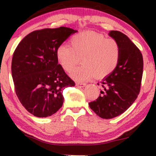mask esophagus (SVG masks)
Here are the masks:
<instances>
[{
	"label": "esophagus",
	"instance_id": "1",
	"mask_svg": "<svg viewBox=\"0 0 156 156\" xmlns=\"http://www.w3.org/2000/svg\"><path fill=\"white\" fill-rule=\"evenodd\" d=\"M76 86L77 87H84L86 86V84H84V83H76Z\"/></svg>",
	"mask_w": 156,
	"mask_h": 156
}]
</instances>
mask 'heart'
I'll return each instance as SVG.
<instances>
[{
    "label": "heart",
    "mask_w": 156,
    "mask_h": 156,
    "mask_svg": "<svg viewBox=\"0 0 156 156\" xmlns=\"http://www.w3.org/2000/svg\"><path fill=\"white\" fill-rule=\"evenodd\" d=\"M70 44H63L56 49L59 65L67 72L82 61L70 76L78 82L90 80L94 76L103 78L114 71L120 58V47L112 38L93 32H83L72 36Z\"/></svg>",
    "instance_id": "1"
}]
</instances>
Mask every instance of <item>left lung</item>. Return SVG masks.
<instances>
[{
	"instance_id": "left-lung-1",
	"label": "left lung",
	"mask_w": 156,
	"mask_h": 156,
	"mask_svg": "<svg viewBox=\"0 0 156 156\" xmlns=\"http://www.w3.org/2000/svg\"><path fill=\"white\" fill-rule=\"evenodd\" d=\"M108 35L120 47L119 63L100 82L103 89L100 97L89 103L90 108L97 115L106 119L122 115L136 100L144 69L142 53L127 35L119 31H110Z\"/></svg>"
}]
</instances>
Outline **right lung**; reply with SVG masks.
Returning <instances> with one entry per match:
<instances>
[{"instance_id": "add662e5", "label": "right lung", "mask_w": 156, "mask_h": 156, "mask_svg": "<svg viewBox=\"0 0 156 156\" xmlns=\"http://www.w3.org/2000/svg\"><path fill=\"white\" fill-rule=\"evenodd\" d=\"M75 32L67 27L34 31L14 51L11 71L16 94L26 109L36 117L56 113L63 104V90L75 86L58 64L56 52Z\"/></svg>"}]
</instances>
